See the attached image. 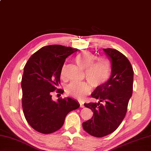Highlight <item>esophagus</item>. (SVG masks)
I'll return each mask as SVG.
<instances>
[{"instance_id": "34e87169", "label": "esophagus", "mask_w": 151, "mask_h": 151, "mask_svg": "<svg viewBox=\"0 0 151 151\" xmlns=\"http://www.w3.org/2000/svg\"><path fill=\"white\" fill-rule=\"evenodd\" d=\"M80 107L83 108V107H84L85 106H84V105H83V104H82V103H80Z\"/></svg>"}]
</instances>
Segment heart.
I'll return each instance as SVG.
<instances>
[{
  "label": "heart",
  "mask_w": 151,
  "mask_h": 151,
  "mask_svg": "<svg viewBox=\"0 0 151 151\" xmlns=\"http://www.w3.org/2000/svg\"><path fill=\"white\" fill-rule=\"evenodd\" d=\"M76 64L85 70L87 79L93 87H98L104 84L111 75V67L108 59L105 56L96 58V56L88 51H83L75 58ZM66 66H63L60 71L62 78H65ZM91 91V85L87 82L70 83L66 87V93L78 100H82Z\"/></svg>",
  "instance_id": "b5f03b06"
}]
</instances>
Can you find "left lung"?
Returning <instances> with one entry per match:
<instances>
[{
    "mask_svg": "<svg viewBox=\"0 0 151 151\" xmlns=\"http://www.w3.org/2000/svg\"><path fill=\"white\" fill-rule=\"evenodd\" d=\"M103 50L111 61V75L92 93L91 97L99 101L84 104L92 110L93 116L83 123L85 132L98 138L109 134L119 127L126 116L133 90L134 71L128 59L117 50Z\"/></svg>",
    "mask_w": 151,
    "mask_h": 151,
    "instance_id": "obj_1",
    "label": "left lung"
}]
</instances>
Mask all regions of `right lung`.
Instances as JSON below:
<instances>
[{
	"label": "right lung",
	"mask_w": 151,
	"mask_h": 151,
	"mask_svg": "<svg viewBox=\"0 0 151 151\" xmlns=\"http://www.w3.org/2000/svg\"><path fill=\"white\" fill-rule=\"evenodd\" d=\"M77 48L61 45L42 47L32 55L24 67L21 80L22 107L26 120L38 132L51 134L58 130L69 112L79 107L70 97L52 99V93L63 94L58 88L60 71L66 58Z\"/></svg>",
	"instance_id": "obj_1"
}]
</instances>
